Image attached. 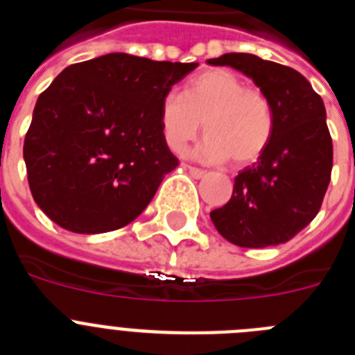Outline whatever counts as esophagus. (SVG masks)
Segmentation results:
<instances>
[{
    "label": "esophagus",
    "instance_id": "1",
    "mask_svg": "<svg viewBox=\"0 0 355 355\" xmlns=\"http://www.w3.org/2000/svg\"><path fill=\"white\" fill-rule=\"evenodd\" d=\"M187 168L193 180H202V178H206V174H208L206 171H200V168H196V167H187Z\"/></svg>",
    "mask_w": 355,
    "mask_h": 355
}]
</instances>
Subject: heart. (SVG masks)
<instances>
[{
	"label": "heart",
	"mask_w": 355,
	"mask_h": 355,
	"mask_svg": "<svg viewBox=\"0 0 355 355\" xmlns=\"http://www.w3.org/2000/svg\"><path fill=\"white\" fill-rule=\"evenodd\" d=\"M205 122L208 139L199 155L208 162L250 165L263 155L274 135L275 117L270 99L250 89L227 69H209L188 83L187 92L171 90L159 106L163 140L181 153L197 139Z\"/></svg>",
	"instance_id": "b5f03b06"
}]
</instances>
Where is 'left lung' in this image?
Wrapping results in <instances>:
<instances>
[{
  "label": "left lung",
  "instance_id": "obj_1",
  "mask_svg": "<svg viewBox=\"0 0 355 355\" xmlns=\"http://www.w3.org/2000/svg\"><path fill=\"white\" fill-rule=\"evenodd\" d=\"M209 65L243 72L274 106L266 150L234 178L227 205L209 213L216 231L247 249L286 243L320 211L332 171V140L322 97L286 65L250 53H225Z\"/></svg>",
  "mask_w": 355,
  "mask_h": 355
}]
</instances>
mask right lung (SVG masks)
<instances>
[{
  "label": "right lung",
  "instance_id": "add662e5",
  "mask_svg": "<svg viewBox=\"0 0 355 355\" xmlns=\"http://www.w3.org/2000/svg\"><path fill=\"white\" fill-rule=\"evenodd\" d=\"M197 65L110 53L65 67L37 99L24 139L37 206L80 234L133 222L178 165L159 126L163 96Z\"/></svg>",
  "mask_w": 355,
  "mask_h": 355
}]
</instances>
